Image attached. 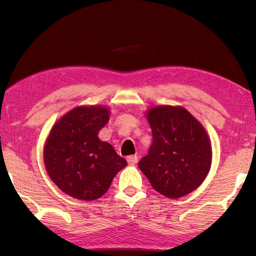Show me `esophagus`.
Wrapping results in <instances>:
<instances>
[{
	"mask_svg": "<svg viewBox=\"0 0 256 256\" xmlns=\"http://www.w3.org/2000/svg\"><path fill=\"white\" fill-rule=\"evenodd\" d=\"M137 162H138V156H128V162L130 165H134Z\"/></svg>",
	"mask_w": 256,
	"mask_h": 256,
	"instance_id": "1",
	"label": "esophagus"
}]
</instances>
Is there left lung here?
Here are the masks:
<instances>
[{"label": "left lung", "mask_w": 256, "mask_h": 256, "mask_svg": "<svg viewBox=\"0 0 256 256\" xmlns=\"http://www.w3.org/2000/svg\"><path fill=\"white\" fill-rule=\"evenodd\" d=\"M147 118L153 141L138 168L152 187L168 198L193 192L212 165V146L204 128L181 106H156Z\"/></svg>", "instance_id": "left-lung-1"}]
</instances>
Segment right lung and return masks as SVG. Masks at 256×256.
I'll use <instances>...</instances> for the list:
<instances>
[{
    "label": "right lung",
    "instance_id": "right-lung-1",
    "mask_svg": "<svg viewBox=\"0 0 256 256\" xmlns=\"http://www.w3.org/2000/svg\"><path fill=\"white\" fill-rule=\"evenodd\" d=\"M108 120L106 108L78 106L50 130L44 152L46 170L50 180L72 198H100L128 165L112 144L98 138Z\"/></svg>",
    "mask_w": 256,
    "mask_h": 256
}]
</instances>
